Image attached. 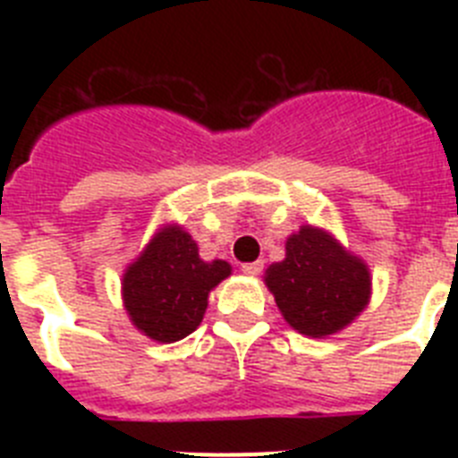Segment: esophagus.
<instances>
[{"mask_svg": "<svg viewBox=\"0 0 458 458\" xmlns=\"http://www.w3.org/2000/svg\"><path fill=\"white\" fill-rule=\"evenodd\" d=\"M261 270H264V264H261V261H252V264H242V273L245 275H259L261 273Z\"/></svg>", "mask_w": 458, "mask_h": 458, "instance_id": "esophagus-1", "label": "esophagus"}]
</instances>
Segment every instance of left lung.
<instances>
[{"instance_id": "obj_1", "label": "left lung", "mask_w": 458, "mask_h": 458, "mask_svg": "<svg viewBox=\"0 0 458 458\" xmlns=\"http://www.w3.org/2000/svg\"><path fill=\"white\" fill-rule=\"evenodd\" d=\"M264 279L284 321L307 337L344 330L371 298L365 261L311 225L286 238L284 261L268 266Z\"/></svg>"}]
</instances>
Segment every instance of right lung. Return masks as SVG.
I'll list each match as a JSON object with an SVG mask.
<instances>
[{
  "label": "right lung",
  "instance_id": "right-lung-1",
  "mask_svg": "<svg viewBox=\"0 0 458 458\" xmlns=\"http://www.w3.org/2000/svg\"><path fill=\"white\" fill-rule=\"evenodd\" d=\"M232 275V266L204 261L183 226L167 225L151 238L121 279L132 326L153 342L174 344L197 330L208 293Z\"/></svg>",
  "mask_w": 458,
  "mask_h": 458
}]
</instances>
